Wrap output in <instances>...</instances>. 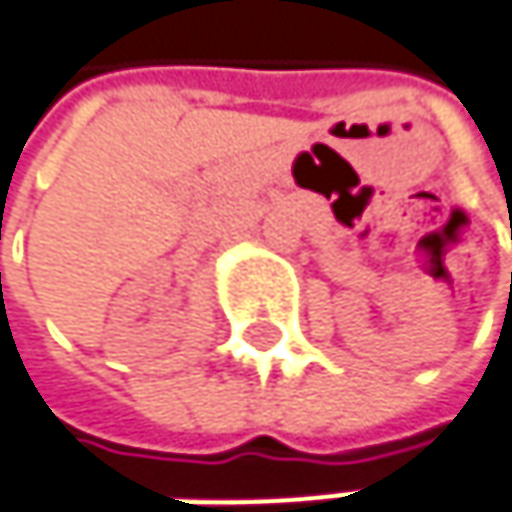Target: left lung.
Returning a JSON list of instances; mask_svg holds the SVG:
<instances>
[{"mask_svg": "<svg viewBox=\"0 0 512 512\" xmlns=\"http://www.w3.org/2000/svg\"><path fill=\"white\" fill-rule=\"evenodd\" d=\"M510 234H512V216H510Z\"/></svg>", "mask_w": 512, "mask_h": 512, "instance_id": "1", "label": "left lung"}]
</instances>
